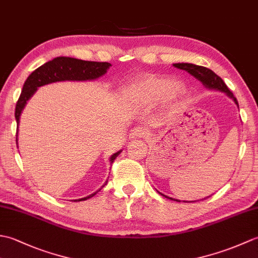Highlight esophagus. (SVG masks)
I'll return each mask as SVG.
<instances>
[{"label": "esophagus", "mask_w": 258, "mask_h": 258, "mask_svg": "<svg viewBox=\"0 0 258 258\" xmlns=\"http://www.w3.org/2000/svg\"><path fill=\"white\" fill-rule=\"evenodd\" d=\"M145 134V130L144 128H141V127H136L130 131V134H128V138L130 140H134V139H140L142 138Z\"/></svg>", "instance_id": "esophagus-1"}]
</instances>
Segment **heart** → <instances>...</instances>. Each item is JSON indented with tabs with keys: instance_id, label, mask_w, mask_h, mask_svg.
Masks as SVG:
<instances>
[{
	"instance_id": "b5f03b06",
	"label": "heart",
	"mask_w": 258,
	"mask_h": 258,
	"mask_svg": "<svg viewBox=\"0 0 258 258\" xmlns=\"http://www.w3.org/2000/svg\"><path fill=\"white\" fill-rule=\"evenodd\" d=\"M187 95V86L183 82H174L167 76L146 75L131 84L123 93L130 105L146 107L163 102L166 104L182 103Z\"/></svg>"
}]
</instances>
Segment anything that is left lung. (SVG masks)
Wrapping results in <instances>:
<instances>
[{
    "label": "left lung",
    "instance_id": "obj_1",
    "mask_svg": "<svg viewBox=\"0 0 258 258\" xmlns=\"http://www.w3.org/2000/svg\"><path fill=\"white\" fill-rule=\"evenodd\" d=\"M175 68H177L179 70H183L186 71V72L189 73L191 76H194L195 79H197L199 81L202 82V84L204 85L206 89H210V90H215V91H220L225 93V94L229 97L232 98L234 101V103L236 104L237 107H238V102L236 100V97L234 96L233 93L229 91L228 87L226 86V84L224 83V81L220 78V76L216 75L215 73L213 72L212 70L204 68V67H200V65H195V64H191V63H175L173 64ZM160 193V191H158ZM162 196L166 197L168 200H173V201H176V202H180L178 200H174L172 197H168L166 195H164L162 193H160ZM207 199V197H206ZM205 200V199H204ZM185 202V201H183ZM194 202V201H193ZM196 202V201H195Z\"/></svg>",
    "mask_w": 258,
    "mask_h": 258
}]
</instances>
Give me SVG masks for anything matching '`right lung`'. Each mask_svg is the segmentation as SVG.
<instances>
[{
	"label": "right lung",
	"instance_id": "obj_1",
	"mask_svg": "<svg viewBox=\"0 0 258 258\" xmlns=\"http://www.w3.org/2000/svg\"><path fill=\"white\" fill-rule=\"evenodd\" d=\"M112 67L107 62H91L83 61V59L68 57V56H58L53 58L52 61H48L42 67L36 69L34 72L31 73L29 78L26 79L25 83L22 89L19 101L16 103L15 107V119L18 123V131H16V144H18V134H19V124L20 116L23 108L26 105V102L30 100L33 94L36 92L38 87L43 85L51 84L54 82L61 81H92L101 78L106 73V71ZM122 150L118 151L109 157V163H113ZM107 180L102 187L106 185ZM101 190V188L98 189ZM98 190L89 196L83 197L81 200H75L74 202L85 201L87 199L94 196Z\"/></svg>",
	"mask_w": 258,
	"mask_h": 258
}]
</instances>
